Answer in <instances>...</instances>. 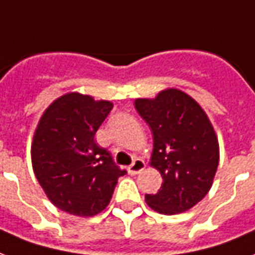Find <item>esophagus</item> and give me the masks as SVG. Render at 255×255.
Returning a JSON list of instances; mask_svg holds the SVG:
<instances>
[{
  "label": "esophagus",
  "instance_id": "1",
  "mask_svg": "<svg viewBox=\"0 0 255 255\" xmlns=\"http://www.w3.org/2000/svg\"><path fill=\"white\" fill-rule=\"evenodd\" d=\"M145 168V163L144 160H141V159H135L132 164L128 167V172L129 175H136L139 174L140 171H143Z\"/></svg>",
  "mask_w": 255,
  "mask_h": 255
}]
</instances>
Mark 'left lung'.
<instances>
[{
    "label": "left lung",
    "instance_id": "left-lung-1",
    "mask_svg": "<svg viewBox=\"0 0 255 255\" xmlns=\"http://www.w3.org/2000/svg\"><path fill=\"white\" fill-rule=\"evenodd\" d=\"M135 108L152 131L149 164L163 178L156 194H145L147 205L164 215L187 211L210 191L218 168L213 124L191 96L175 88L136 99Z\"/></svg>",
    "mask_w": 255,
    "mask_h": 255
}]
</instances>
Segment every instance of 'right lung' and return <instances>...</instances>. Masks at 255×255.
Segmentation results:
<instances>
[{"label": "right lung", "mask_w": 255, "mask_h": 255, "mask_svg": "<svg viewBox=\"0 0 255 255\" xmlns=\"http://www.w3.org/2000/svg\"><path fill=\"white\" fill-rule=\"evenodd\" d=\"M114 104L71 92L42 114L32 143V166L46 197L57 209L93 217L110 203L118 179L126 175L111 153L95 141Z\"/></svg>", "instance_id": "add662e5"}]
</instances>
